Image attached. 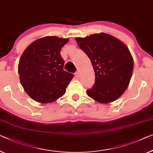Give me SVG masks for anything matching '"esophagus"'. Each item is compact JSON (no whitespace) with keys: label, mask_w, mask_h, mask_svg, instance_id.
<instances>
[{"label":"esophagus","mask_w":153,"mask_h":153,"mask_svg":"<svg viewBox=\"0 0 153 153\" xmlns=\"http://www.w3.org/2000/svg\"><path fill=\"white\" fill-rule=\"evenodd\" d=\"M75 76H76V77H79V71H77L75 73Z\"/></svg>","instance_id":"1"}]
</instances>
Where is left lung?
<instances>
[{
    "label": "left lung",
    "mask_w": 153,
    "mask_h": 153,
    "mask_svg": "<svg viewBox=\"0 0 153 153\" xmlns=\"http://www.w3.org/2000/svg\"><path fill=\"white\" fill-rule=\"evenodd\" d=\"M77 44L87 55L95 71V84L86 94L100 103L117 100L128 86L133 59L124 43L110 34H91L76 38Z\"/></svg>",
    "instance_id": "8db88e82"
}]
</instances>
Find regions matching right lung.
Listing matches in <instances>:
<instances>
[{
	"label": "right lung",
	"mask_w": 153,
	"mask_h": 153,
	"mask_svg": "<svg viewBox=\"0 0 153 153\" xmlns=\"http://www.w3.org/2000/svg\"><path fill=\"white\" fill-rule=\"evenodd\" d=\"M67 38L46 36L29 45L18 63V74L29 96L40 103H51L66 92L74 74L63 69L60 50Z\"/></svg>",
	"instance_id": "obj_1"
}]
</instances>
